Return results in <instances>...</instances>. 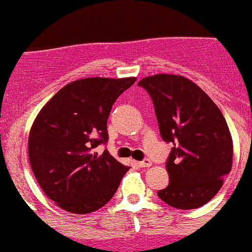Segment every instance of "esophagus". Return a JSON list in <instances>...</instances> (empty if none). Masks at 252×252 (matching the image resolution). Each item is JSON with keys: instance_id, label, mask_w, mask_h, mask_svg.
<instances>
[{"instance_id": "1", "label": "esophagus", "mask_w": 252, "mask_h": 252, "mask_svg": "<svg viewBox=\"0 0 252 252\" xmlns=\"http://www.w3.org/2000/svg\"><path fill=\"white\" fill-rule=\"evenodd\" d=\"M138 165L141 166V168H148V166L152 165V161L149 160V159H143L142 161H138Z\"/></svg>"}]
</instances>
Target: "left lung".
Masks as SVG:
<instances>
[{
	"mask_svg": "<svg viewBox=\"0 0 252 252\" xmlns=\"http://www.w3.org/2000/svg\"><path fill=\"white\" fill-rule=\"evenodd\" d=\"M138 86L153 101L161 138L174 146L165 163L169 185L158 191L159 198L179 210L206 205L231 170L233 141L223 114L183 76L156 74Z\"/></svg>",
	"mask_w": 252,
	"mask_h": 252,
	"instance_id": "8db88e82",
	"label": "left lung"
}]
</instances>
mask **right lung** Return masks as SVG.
<instances>
[{
    "label": "right lung",
    "mask_w": 252,
    "mask_h": 252,
    "mask_svg": "<svg viewBox=\"0 0 252 252\" xmlns=\"http://www.w3.org/2000/svg\"><path fill=\"white\" fill-rule=\"evenodd\" d=\"M131 78H84L57 92L36 116L29 133L32 170L45 195L62 210L86 214L111 200L128 170L108 151L106 123Z\"/></svg>",
    "instance_id": "1"
}]
</instances>
